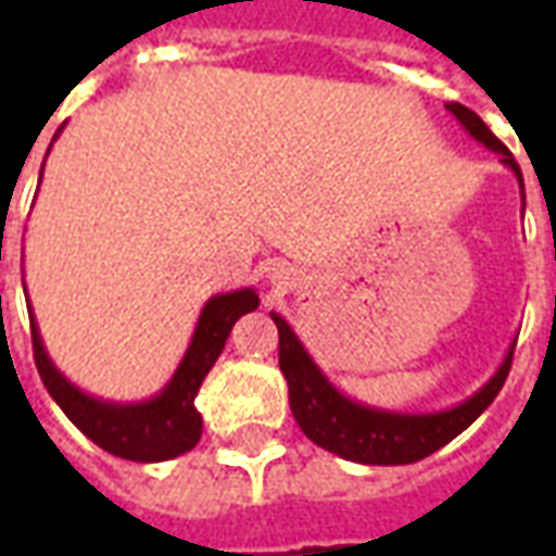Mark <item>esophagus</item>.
<instances>
[{"label": "esophagus", "mask_w": 556, "mask_h": 556, "mask_svg": "<svg viewBox=\"0 0 556 556\" xmlns=\"http://www.w3.org/2000/svg\"><path fill=\"white\" fill-rule=\"evenodd\" d=\"M289 270H277V274H274V277H270V282H274V286H277V289H286V286H289Z\"/></svg>", "instance_id": "1"}]
</instances>
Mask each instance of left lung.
Listing matches in <instances>:
<instances>
[{
  "instance_id": "1",
  "label": "left lung",
  "mask_w": 556,
  "mask_h": 556,
  "mask_svg": "<svg viewBox=\"0 0 556 556\" xmlns=\"http://www.w3.org/2000/svg\"><path fill=\"white\" fill-rule=\"evenodd\" d=\"M446 110L477 142H482L494 154H501L503 166L515 172V178L525 190L521 169L509 154V148L491 134L485 122L462 103H446ZM270 318L279 330V369L289 381V405L298 426L321 450L357 462V465H410V462L438 453L489 408L494 396L501 393L509 366H513L515 345H509L501 369L491 375L473 396L458 402L455 408L434 410V414L372 408V405L354 402L330 384V378L315 366L309 351L303 349V342L282 315L270 313Z\"/></svg>"
}]
</instances>
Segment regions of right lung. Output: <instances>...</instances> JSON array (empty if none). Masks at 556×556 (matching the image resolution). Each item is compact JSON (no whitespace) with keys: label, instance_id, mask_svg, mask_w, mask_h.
Here are the masks:
<instances>
[{"label":"right lung","instance_id":"obj_1","mask_svg":"<svg viewBox=\"0 0 556 556\" xmlns=\"http://www.w3.org/2000/svg\"><path fill=\"white\" fill-rule=\"evenodd\" d=\"M255 306H258L255 289L214 294L202 306L193 339L184 351L169 384L146 402H127V405L106 402V399L89 396L77 384H71L50 361V354L43 349L41 330L35 325V315L29 313L35 366H38L47 393L55 399V405L65 410L67 419L101 450L127 458V462H166V458L193 450L202 438V414L193 405L195 393L226 349V339H229L235 321L241 315L253 313Z\"/></svg>","mask_w":556,"mask_h":556}]
</instances>
